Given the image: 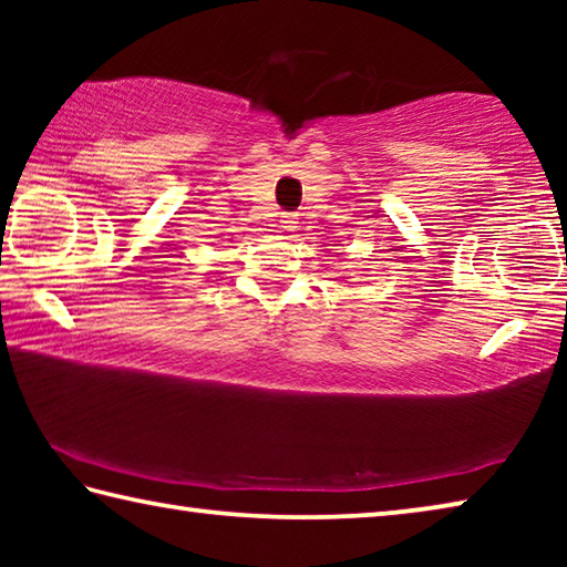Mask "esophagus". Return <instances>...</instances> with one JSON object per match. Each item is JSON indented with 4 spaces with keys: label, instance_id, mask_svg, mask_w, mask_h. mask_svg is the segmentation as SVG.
I'll use <instances>...</instances> for the list:
<instances>
[{
    "label": "esophagus",
    "instance_id": "obj_1",
    "mask_svg": "<svg viewBox=\"0 0 567 567\" xmlns=\"http://www.w3.org/2000/svg\"><path fill=\"white\" fill-rule=\"evenodd\" d=\"M280 227L285 229V233H292V229L297 227V215L282 213V215H280Z\"/></svg>",
    "mask_w": 567,
    "mask_h": 567
}]
</instances>
